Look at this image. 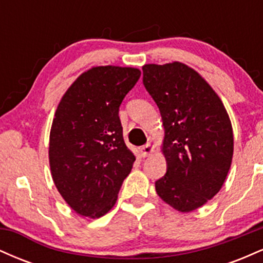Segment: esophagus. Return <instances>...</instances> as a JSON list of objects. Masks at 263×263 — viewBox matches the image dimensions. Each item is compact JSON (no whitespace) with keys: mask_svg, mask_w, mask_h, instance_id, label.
<instances>
[{"mask_svg":"<svg viewBox=\"0 0 263 263\" xmlns=\"http://www.w3.org/2000/svg\"><path fill=\"white\" fill-rule=\"evenodd\" d=\"M153 149H155V147H153V144L151 143V142H148V143L144 144V146L141 147L140 153H141V156L144 158V157H148L151 153L153 152Z\"/></svg>","mask_w":263,"mask_h":263,"instance_id":"1","label":"esophagus"}]
</instances>
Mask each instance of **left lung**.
<instances>
[{
  "mask_svg": "<svg viewBox=\"0 0 263 263\" xmlns=\"http://www.w3.org/2000/svg\"><path fill=\"white\" fill-rule=\"evenodd\" d=\"M143 85L161 111L167 173L156 182L163 201L189 213L215 197L234 153L231 121L218 93L179 62L146 64Z\"/></svg>",
  "mask_w": 263,
  "mask_h": 263,
  "instance_id": "1",
  "label": "left lung"
}]
</instances>
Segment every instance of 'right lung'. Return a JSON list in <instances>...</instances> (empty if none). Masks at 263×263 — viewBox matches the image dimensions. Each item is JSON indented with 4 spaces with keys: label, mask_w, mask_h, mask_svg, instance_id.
Here are the masks:
<instances>
[{
    "label": "right lung",
    "mask_w": 263,
    "mask_h": 263,
    "mask_svg": "<svg viewBox=\"0 0 263 263\" xmlns=\"http://www.w3.org/2000/svg\"><path fill=\"white\" fill-rule=\"evenodd\" d=\"M136 68L93 66L63 95L49 136L53 182L81 216L100 218L117 200L136 161L123 141L120 105L136 85Z\"/></svg>",
    "instance_id": "obj_1"
}]
</instances>
